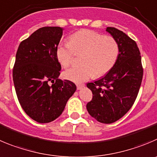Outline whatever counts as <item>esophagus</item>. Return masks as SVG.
Segmentation results:
<instances>
[{"label": "esophagus", "instance_id": "34e87169", "mask_svg": "<svg viewBox=\"0 0 157 157\" xmlns=\"http://www.w3.org/2000/svg\"><path fill=\"white\" fill-rule=\"evenodd\" d=\"M85 86V84L84 83H77V90H80V89L82 88V87H83Z\"/></svg>", "mask_w": 157, "mask_h": 157}]
</instances>
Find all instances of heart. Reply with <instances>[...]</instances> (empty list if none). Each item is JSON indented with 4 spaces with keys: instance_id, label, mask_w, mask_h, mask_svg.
<instances>
[{
    "instance_id": "heart-1",
    "label": "heart",
    "mask_w": 157,
    "mask_h": 157,
    "mask_svg": "<svg viewBox=\"0 0 157 157\" xmlns=\"http://www.w3.org/2000/svg\"><path fill=\"white\" fill-rule=\"evenodd\" d=\"M76 53H83L81 63L63 72V77L81 83L94 76L101 77L114 67L119 54V45L115 38L105 36L91 30L78 31L69 37V42L59 43L56 57L63 67H68Z\"/></svg>"
}]
</instances>
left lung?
Returning a JSON list of instances; mask_svg holds the SVG:
<instances>
[{
    "instance_id": "obj_1",
    "label": "left lung",
    "mask_w": 157,
    "mask_h": 157,
    "mask_svg": "<svg viewBox=\"0 0 157 157\" xmlns=\"http://www.w3.org/2000/svg\"><path fill=\"white\" fill-rule=\"evenodd\" d=\"M106 31L119 45V54L108 74L87 83L93 94L87 112L99 122L110 124L123 117L134 104L143 76L141 56L137 44L125 33L113 27Z\"/></svg>"
}]
</instances>
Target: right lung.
Returning a JSON list of instances; mask_svg holds the SVG:
<instances>
[{
    "label": "right lung",
    "mask_w": 157,
    "mask_h": 157,
    "mask_svg": "<svg viewBox=\"0 0 157 157\" xmlns=\"http://www.w3.org/2000/svg\"><path fill=\"white\" fill-rule=\"evenodd\" d=\"M62 35L60 27L40 28L16 52L12 72L16 94L25 112L39 123L58 118L77 89L70 80L58 79L61 65L56 52Z\"/></svg>",
    "instance_id": "1"
}]
</instances>
